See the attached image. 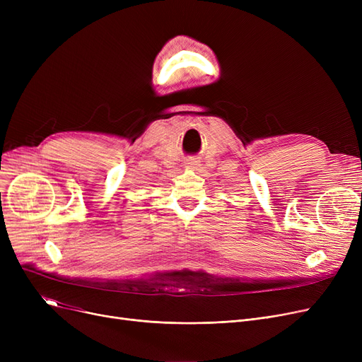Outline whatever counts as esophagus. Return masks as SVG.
<instances>
[{"instance_id":"1","label":"esophagus","mask_w":362,"mask_h":362,"mask_svg":"<svg viewBox=\"0 0 362 362\" xmlns=\"http://www.w3.org/2000/svg\"><path fill=\"white\" fill-rule=\"evenodd\" d=\"M186 165L191 167V168H197V167L199 165V163H198L195 158H189V160L186 161Z\"/></svg>"}]
</instances>
